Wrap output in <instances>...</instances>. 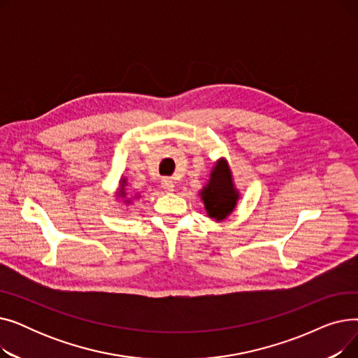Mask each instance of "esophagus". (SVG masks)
Listing matches in <instances>:
<instances>
[{
    "label": "esophagus",
    "instance_id": "34e87169",
    "mask_svg": "<svg viewBox=\"0 0 358 358\" xmlns=\"http://www.w3.org/2000/svg\"><path fill=\"white\" fill-rule=\"evenodd\" d=\"M161 185H162V189H164L165 192H168V193L174 192V189H176V184H174V181H173L171 178H162Z\"/></svg>",
    "mask_w": 358,
    "mask_h": 358
}]
</instances>
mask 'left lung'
Here are the masks:
<instances>
[{
  "instance_id": "8db88e82",
  "label": "left lung",
  "mask_w": 358,
  "mask_h": 358,
  "mask_svg": "<svg viewBox=\"0 0 358 358\" xmlns=\"http://www.w3.org/2000/svg\"><path fill=\"white\" fill-rule=\"evenodd\" d=\"M200 197L204 203L206 213L216 222L227 219L236 208L239 192L235 187L229 164L224 158L217 159L212 168L210 178L200 190Z\"/></svg>"
}]
</instances>
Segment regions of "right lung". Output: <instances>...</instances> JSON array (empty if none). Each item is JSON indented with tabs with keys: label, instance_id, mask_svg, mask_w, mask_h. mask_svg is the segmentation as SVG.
I'll list each match as a JSON object with an SVG mask.
<instances>
[{
	"label": "right lung",
	"instance_id": "1",
	"mask_svg": "<svg viewBox=\"0 0 358 358\" xmlns=\"http://www.w3.org/2000/svg\"><path fill=\"white\" fill-rule=\"evenodd\" d=\"M124 187H126V178H122V180H120V187H119V194H117V196L122 197V199H126L124 203H126V204H130L131 200H134V197H127V193H126Z\"/></svg>",
	"mask_w": 358,
	"mask_h": 358
}]
</instances>
